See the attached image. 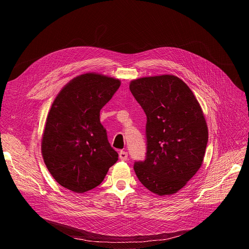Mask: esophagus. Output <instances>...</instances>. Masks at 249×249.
I'll use <instances>...</instances> for the list:
<instances>
[{"label": "esophagus", "mask_w": 249, "mask_h": 249, "mask_svg": "<svg viewBox=\"0 0 249 249\" xmlns=\"http://www.w3.org/2000/svg\"><path fill=\"white\" fill-rule=\"evenodd\" d=\"M119 158H120L121 160H127V159H128V153L125 152V151H121V152L119 153Z\"/></svg>", "instance_id": "1"}]
</instances>
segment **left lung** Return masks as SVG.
Here are the masks:
<instances>
[{
  "label": "left lung",
  "instance_id": "obj_1",
  "mask_svg": "<svg viewBox=\"0 0 249 249\" xmlns=\"http://www.w3.org/2000/svg\"><path fill=\"white\" fill-rule=\"evenodd\" d=\"M130 90L147 115V153L136 161V175L147 189L163 196L186 185L202 165L208 127L189 87L172 75L130 83Z\"/></svg>",
  "mask_w": 249,
  "mask_h": 249
}]
</instances>
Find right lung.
<instances>
[{"mask_svg":"<svg viewBox=\"0 0 249 249\" xmlns=\"http://www.w3.org/2000/svg\"><path fill=\"white\" fill-rule=\"evenodd\" d=\"M121 83L95 73L69 82L48 113L42 136L44 162L63 187L84 193L98 186L118 160L99 119V112Z\"/></svg>","mask_w":249,"mask_h":249,"instance_id":"add662e5","label":"right lung"}]
</instances>
